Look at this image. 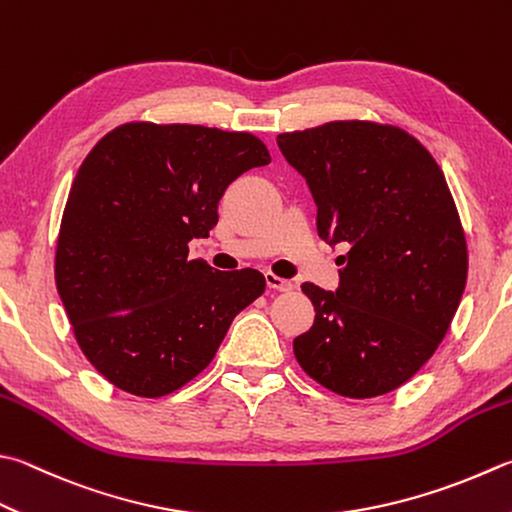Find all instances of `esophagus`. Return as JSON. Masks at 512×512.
I'll return each mask as SVG.
<instances>
[{
    "label": "esophagus",
    "instance_id": "esophagus-1",
    "mask_svg": "<svg viewBox=\"0 0 512 512\" xmlns=\"http://www.w3.org/2000/svg\"><path fill=\"white\" fill-rule=\"evenodd\" d=\"M265 281H267V287L276 289V292H289V289L294 287L292 281H287V278H281V276H276L272 272L265 274Z\"/></svg>",
    "mask_w": 512,
    "mask_h": 512
}]
</instances>
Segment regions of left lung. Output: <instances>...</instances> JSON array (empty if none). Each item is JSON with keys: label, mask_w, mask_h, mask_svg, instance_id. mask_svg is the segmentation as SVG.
Returning <instances> with one entry per match:
<instances>
[{"label": "left lung", "mask_w": 512, "mask_h": 512, "mask_svg": "<svg viewBox=\"0 0 512 512\" xmlns=\"http://www.w3.org/2000/svg\"><path fill=\"white\" fill-rule=\"evenodd\" d=\"M276 142L310 185L318 236L347 247L336 292L301 285L316 316L294 339L296 361L347 399L397 390L435 354L466 287V234L443 171L408 131L370 120Z\"/></svg>", "instance_id": "1"}]
</instances>
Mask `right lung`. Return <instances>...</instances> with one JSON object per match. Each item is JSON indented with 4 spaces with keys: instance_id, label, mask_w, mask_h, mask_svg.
Segmentation results:
<instances>
[{
    "instance_id": "1",
    "label": "right lung",
    "mask_w": 512,
    "mask_h": 512,
    "mask_svg": "<svg viewBox=\"0 0 512 512\" xmlns=\"http://www.w3.org/2000/svg\"><path fill=\"white\" fill-rule=\"evenodd\" d=\"M263 140L200 124L127 122L75 173L55 283L75 341L106 381L158 399L207 368L234 316L265 292L258 269L189 260L240 173L269 165Z\"/></svg>"
}]
</instances>
